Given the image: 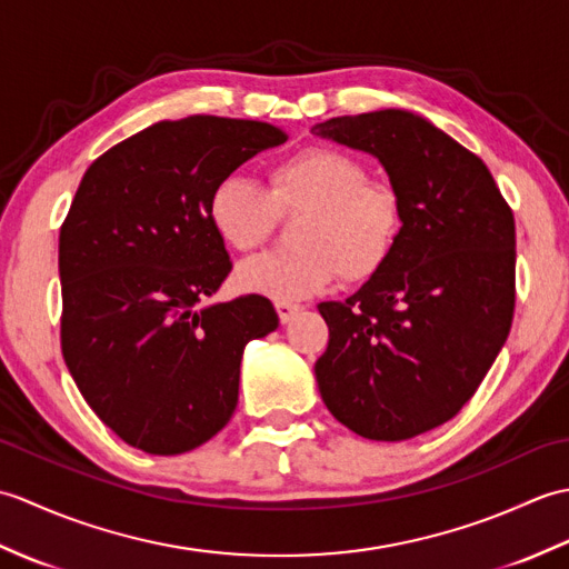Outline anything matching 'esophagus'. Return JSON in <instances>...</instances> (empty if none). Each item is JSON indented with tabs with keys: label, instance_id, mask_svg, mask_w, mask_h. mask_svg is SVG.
Listing matches in <instances>:
<instances>
[{
	"label": "esophagus",
	"instance_id": "esophagus-1",
	"mask_svg": "<svg viewBox=\"0 0 569 569\" xmlns=\"http://www.w3.org/2000/svg\"><path fill=\"white\" fill-rule=\"evenodd\" d=\"M298 310H300V306H296V303H288V300H276V312H278V318H281V322L293 320Z\"/></svg>",
	"mask_w": 569,
	"mask_h": 569
}]
</instances>
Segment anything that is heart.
<instances>
[{
  "label": "heart",
  "mask_w": 569,
  "mask_h": 569,
  "mask_svg": "<svg viewBox=\"0 0 569 569\" xmlns=\"http://www.w3.org/2000/svg\"><path fill=\"white\" fill-rule=\"evenodd\" d=\"M208 222L229 249L249 253L269 239L278 220L303 214L296 249L266 253L239 266L244 291L271 298H306L345 281H369L393 257L403 232V200L396 186L373 180L357 156L300 149L276 161L269 190L241 173L217 180L208 196Z\"/></svg>",
  "instance_id": "b5f03b06"
}]
</instances>
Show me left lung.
Returning <instances> with one entry per match:
<instances>
[{"label": "left lung", "instance_id": "8db88e82", "mask_svg": "<svg viewBox=\"0 0 569 569\" xmlns=\"http://www.w3.org/2000/svg\"><path fill=\"white\" fill-rule=\"evenodd\" d=\"M312 134L377 156L403 200L393 257L345 303H320L325 406L367 440L455 418L509 337L516 222L485 161L403 110L335 117Z\"/></svg>", "mask_w": 569, "mask_h": 569}]
</instances>
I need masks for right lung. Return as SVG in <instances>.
<instances>
[{
    "label": "right lung",
    "mask_w": 569,
    "mask_h": 569,
    "mask_svg": "<svg viewBox=\"0 0 569 569\" xmlns=\"http://www.w3.org/2000/svg\"><path fill=\"white\" fill-rule=\"evenodd\" d=\"M281 127L192 114L159 122L84 171L60 227V349L107 428L149 455L208 442L239 401L244 347L278 328L269 298L196 310L232 261L208 222V196Z\"/></svg>",
    "instance_id": "obj_1"
}]
</instances>
